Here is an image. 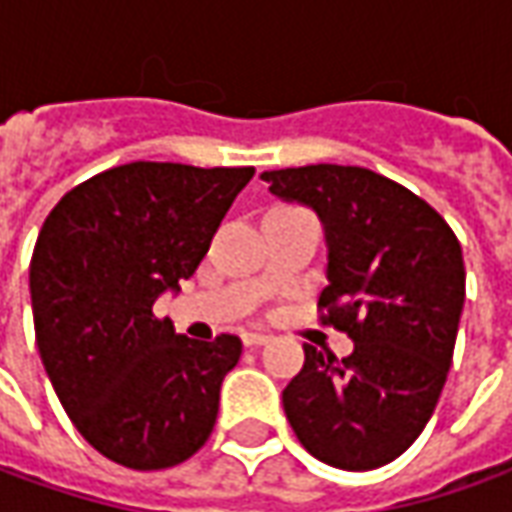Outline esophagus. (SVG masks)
I'll list each match as a JSON object with an SVG mask.
<instances>
[{"label":"esophagus","instance_id":"34e87169","mask_svg":"<svg viewBox=\"0 0 512 512\" xmlns=\"http://www.w3.org/2000/svg\"><path fill=\"white\" fill-rule=\"evenodd\" d=\"M271 342V336H266V333H243V344L246 347H260V344Z\"/></svg>","mask_w":512,"mask_h":512}]
</instances>
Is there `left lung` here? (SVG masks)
<instances>
[{
  "mask_svg": "<svg viewBox=\"0 0 512 512\" xmlns=\"http://www.w3.org/2000/svg\"><path fill=\"white\" fill-rule=\"evenodd\" d=\"M283 201L319 215L328 243L322 322L353 339L347 358L305 347L283 409L308 454L344 471L401 457L446 384L465 263L443 215L412 190L353 165L260 173Z\"/></svg>",
  "mask_w": 512,
  "mask_h": 512,
  "instance_id": "8db88e82",
  "label": "left lung"
}]
</instances>
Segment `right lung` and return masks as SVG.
Returning <instances> with one entry per match:
<instances>
[{
	"mask_svg": "<svg viewBox=\"0 0 512 512\" xmlns=\"http://www.w3.org/2000/svg\"><path fill=\"white\" fill-rule=\"evenodd\" d=\"M252 176L255 168L131 162L72 187L38 232V353L75 429L117 465L173 468L212 434L241 339H187L154 302L193 277Z\"/></svg>",
	"mask_w": 512,
	"mask_h": 512,
	"instance_id": "obj_1",
	"label": "right lung"
}]
</instances>
